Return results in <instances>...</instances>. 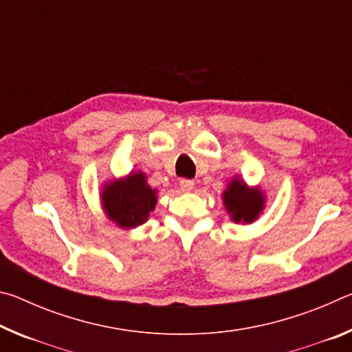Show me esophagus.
<instances>
[{
	"label": "esophagus",
	"instance_id": "1",
	"mask_svg": "<svg viewBox=\"0 0 352 352\" xmlns=\"http://www.w3.org/2000/svg\"><path fill=\"white\" fill-rule=\"evenodd\" d=\"M180 188H182L183 192H190V190L194 189V182L189 180V178H182Z\"/></svg>",
	"mask_w": 352,
	"mask_h": 352
}]
</instances>
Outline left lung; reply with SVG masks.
<instances>
[{
    "mask_svg": "<svg viewBox=\"0 0 352 352\" xmlns=\"http://www.w3.org/2000/svg\"><path fill=\"white\" fill-rule=\"evenodd\" d=\"M226 211L234 222L252 223L264 208V199L259 189H248L247 184L233 180L223 192Z\"/></svg>",
    "mask_w": 352,
    "mask_h": 352,
    "instance_id": "1",
    "label": "left lung"
}]
</instances>
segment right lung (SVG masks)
Returning a JSON list of instances; mask_svg holds the SVG:
<instances>
[{
    "instance_id": "right-lung-1",
    "label": "right lung",
    "mask_w": 352,
    "mask_h": 352,
    "mask_svg": "<svg viewBox=\"0 0 352 352\" xmlns=\"http://www.w3.org/2000/svg\"><path fill=\"white\" fill-rule=\"evenodd\" d=\"M102 204L109 217L122 228H133L144 223L157 197L155 190L147 186L146 177L138 172L126 182H113L107 184Z\"/></svg>"
}]
</instances>
